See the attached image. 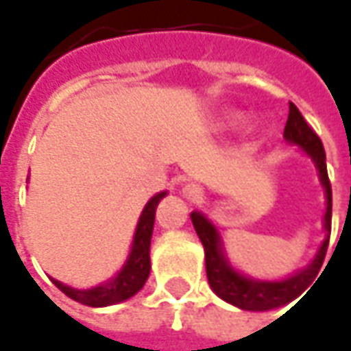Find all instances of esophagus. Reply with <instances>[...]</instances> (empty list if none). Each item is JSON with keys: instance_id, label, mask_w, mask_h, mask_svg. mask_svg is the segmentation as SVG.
Wrapping results in <instances>:
<instances>
[{"instance_id": "34e87169", "label": "esophagus", "mask_w": 351, "mask_h": 351, "mask_svg": "<svg viewBox=\"0 0 351 351\" xmlns=\"http://www.w3.org/2000/svg\"><path fill=\"white\" fill-rule=\"evenodd\" d=\"M182 196H184L186 200H191V202H198V200L204 196V191H202V186H200V184L189 182V184H184V186H182Z\"/></svg>"}]
</instances>
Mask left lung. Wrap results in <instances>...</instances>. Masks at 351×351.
I'll list each match as a JSON object with an SVG mask.
<instances>
[{
  "label": "left lung",
  "mask_w": 351,
  "mask_h": 351,
  "mask_svg": "<svg viewBox=\"0 0 351 351\" xmlns=\"http://www.w3.org/2000/svg\"><path fill=\"white\" fill-rule=\"evenodd\" d=\"M287 143L298 145L311 159L318 171L320 184L324 186V196H326V214H324V232L326 237L314 259L297 273L277 279V281H261L253 279L243 273H239L236 267L232 265L223 252L221 237L216 230V226L206 218L202 212H192L191 220L196 234L200 237L204 245L206 257V275L212 291L226 302L234 304L241 311H253V313H263V311H273L289 304L291 300L300 297L313 281L318 277L320 267L324 263L328 250V239H330V223H332V186L328 180L326 171V153L320 137L313 131V128L304 121L298 108L289 101V119L282 133ZM322 275V273H320Z\"/></svg>",
  "instance_id": "left-lung-1"
}]
</instances>
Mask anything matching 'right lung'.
<instances>
[{
    "label": "right lung",
    "instance_id": "right-lung-1",
    "mask_svg": "<svg viewBox=\"0 0 351 351\" xmlns=\"http://www.w3.org/2000/svg\"><path fill=\"white\" fill-rule=\"evenodd\" d=\"M165 196H167V191L159 192L145 204L141 216H139V221H137L135 234H133L130 255H128L123 267L110 281L101 282L92 289H74V287H69L56 279H53L54 285L72 300L86 304V306H94V308L117 304V302H123L133 295H137L143 289V285L149 279V273H151L149 250H151V236H153V226H155V210Z\"/></svg>",
    "mask_w": 351,
    "mask_h": 351
}]
</instances>
